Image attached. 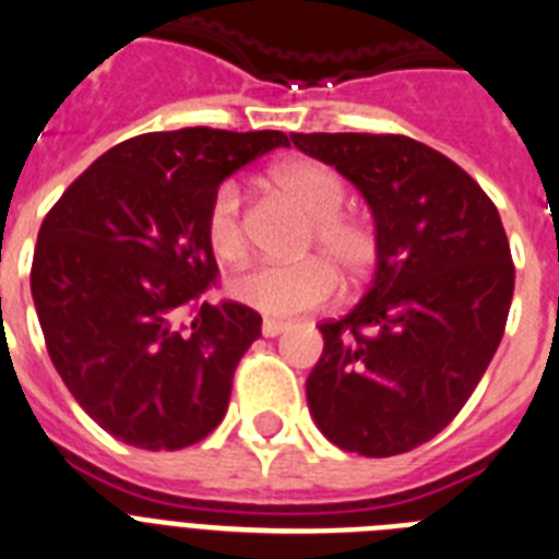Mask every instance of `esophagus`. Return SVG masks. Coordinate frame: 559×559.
<instances>
[{
  "label": "esophagus",
  "mask_w": 559,
  "mask_h": 559,
  "mask_svg": "<svg viewBox=\"0 0 559 559\" xmlns=\"http://www.w3.org/2000/svg\"><path fill=\"white\" fill-rule=\"evenodd\" d=\"M261 332H264L266 337H278L281 332H287V323H284V321H272V318H266V321L261 323Z\"/></svg>",
  "instance_id": "esophagus-1"
}]
</instances>
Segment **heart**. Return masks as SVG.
Returning <instances> with one entry per match:
<instances>
[{
    "label": "heart",
    "instance_id": "obj_1",
    "mask_svg": "<svg viewBox=\"0 0 559 559\" xmlns=\"http://www.w3.org/2000/svg\"><path fill=\"white\" fill-rule=\"evenodd\" d=\"M272 181L312 218L307 247H316L341 270L346 281L364 278L378 258V238L358 215L344 213L346 185L332 167L318 162H289ZM207 241L215 255L236 264L247 255L243 199L236 181H224L213 192L207 210ZM323 258L301 261H261L229 281V295L243 307L270 318H293L321 307L335 293V272Z\"/></svg>",
    "mask_w": 559,
    "mask_h": 559
}]
</instances>
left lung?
Segmentation results:
<instances>
[{"instance_id": "obj_1", "label": "left lung", "mask_w": 559, "mask_h": 559, "mask_svg": "<svg viewBox=\"0 0 559 559\" xmlns=\"http://www.w3.org/2000/svg\"><path fill=\"white\" fill-rule=\"evenodd\" d=\"M289 139L358 187L378 238L369 293L318 326L309 412L344 452H409L452 424L500 346L514 295L500 213L466 170L409 135Z\"/></svg>"}]
</instances>
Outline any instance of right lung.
I'll list each match as a JSON object with an SVG mask.
<instances>
[{
    "instance_id": "1",
    "label": "right lung",
    "mask_w": 559,
    "mask_h": 559,
    "mask_svg": "<svg viewBox=\"0 0 559 559\" xmlns=\"http://www.w3.org/2000/svg\"><path fill=\"white\" fill-rule=\"evenodd\" d=\"M287 144L278 130L133 135L45 215L31 293L48 355L79 406L121 443L176 452L227 415L261 316L201 301L218 275L210 199L243 164ZM181 311L190 322L175 321Z\"/></svg>"
}]
</instances>
